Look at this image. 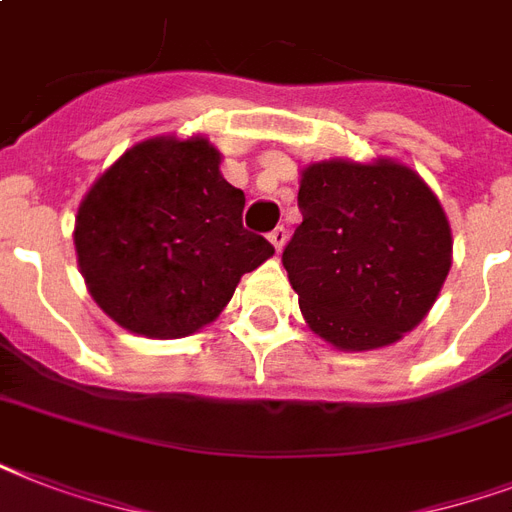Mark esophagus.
<instances>
[{"label": "esophagus", "mask_w": 512, "mask_h": 512, "mask_svg": "<svg viewBox=\"0 0 512 512\" xmlns=\"http://www.w3.org/2000/svg\"><path fill=\"white\" fill-rule=\"evenodd\" d=\"M287 228L284 225H279V228H273L271 233H268V239H271V244L276 247V252H281L284 249V244H287Z\"/></svg>", "instance_id": "esophagus-1"}]
</instances>
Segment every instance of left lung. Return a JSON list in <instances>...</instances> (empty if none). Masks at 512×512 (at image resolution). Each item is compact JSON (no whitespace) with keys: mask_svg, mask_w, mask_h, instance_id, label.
<instances>
[{"mask_svg":"<svg viewBox=\"0 0 512 512\" xmlns=\"http://www.w3.org/2000/svg\"><path fill=\"white\" fill-rule=\"evenodd\" d=\"M297 207L281 263L316 335L372 350L425 319L452 268V231L417 172L388 159L311 164Z\"/></svg>","mask_w":512,"mask_h":512,"instance_id":"obj_1","label":"left lung"}]
</instances>
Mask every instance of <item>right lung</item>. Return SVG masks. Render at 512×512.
<instances>
[{
	"mask_svg": "<svg viewBox=\"0 0 512 512\" xmlns=\"http://www.w3.org/2000/svg\"><path fill=\"white\" fill-rule=\"evenodd\" d=\"M244 191L204 138H154L98 177L76 215L79 268L95 303L135 335H193L217 319L273 244L241 223Z\"/></svg>",
	"mask_w": 512,
	"mask_h": 512,
	"instance_id": "add662e5",
	"label": "right lung"
}]
</instances>
